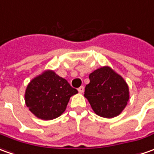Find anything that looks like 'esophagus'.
<instances>
[{"label": "esophagus", "instance_id": "esophagus-1", "mask_svg": "<svg viewBox=\"0 0 154 154\" xmlns=\"http://www.w3.org/2000/svg\"><path fill=\"white\" fill-rule=\"evenodd\" d=\"M78 92H79L80 94H82V93L84 92V87H83V86H81V87L78 88Z\"/></svg>", "mask_w": 154, "mask_h": 154}]
</instances>
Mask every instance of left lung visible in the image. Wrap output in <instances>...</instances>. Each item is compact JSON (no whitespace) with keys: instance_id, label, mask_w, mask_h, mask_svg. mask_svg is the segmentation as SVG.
Wrapping results in <instances>:
<instances>
[{"instance_id":"8db88e82","label":"left lung","mask_w":154,"mask_h":154,"mask_svg":"<svg viewBox=\"0 0 154 154\" xmlns=\"http://www.w3.org/2000/svg\"><path fill=\"white\" fill-rule=\"evenodd\" d=\"M84 97L96 115L114 118L121 114L129 100V87L125 79L110 66H104L89 74Z\"/></svg>"}]
</instances>
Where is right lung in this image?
Listing matches in <instances>:
<instances>
[{"instance_id":"add662e5","label":"right lung","mask_w":154,"mask_h":154,"mask_svg":"<svg viewBox=\"0 0 154 154\" xmlns=\"http://www.w3.org/2000/svg\"><path fill=\"white\" fill-rule=\"evenodd\" d=\"M77 93L53 70H45L27 86L25 103L37 118L51 121L63 114L70 98Z\"/></svg>"}]
</instances>
